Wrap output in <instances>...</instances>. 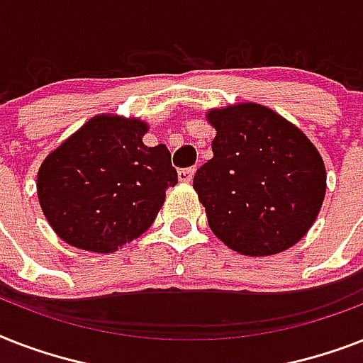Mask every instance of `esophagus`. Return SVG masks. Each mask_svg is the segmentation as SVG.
Instances as JSON below:
<instances>
[{"label":"esophagus","mask_w":363,"mask_h":363,"mask_svg":"<svg viewBox=\"0 0 363 363\" xmlns=\"http://www.w3.org/2000/svg\"><path fill=\"white\" fill-rule=\"evenodd\" d=\"M194 173H196V169H194V167H184V169H179V173H177V175H179V181L181 182H190L192 181Z\"/></svg>","instance_id":"obj_1"}]
</instances>
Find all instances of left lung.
Instances as JSON below:
<instances>
[{
    "instance_id": "8db88e82",
    "label": "left lung",
    "mask_w": 363,
    "mask_h": 363,
    "mask_svg": "<svg viewBox=\"0 0 363 363\" xmlns=\"http://www.w3.org/2000/svg\"><path fill=\"white\" fill-rule=\"evenodd\" d=\"M213 158L194 175L209 228L245 256L286 250L309 232L326 194L315 145L258 104L211 111Z\"/></svg>"
}]
</instances>
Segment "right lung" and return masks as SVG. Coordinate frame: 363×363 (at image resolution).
Segmentation results:
<instances>
[{
  "instance_id": "add662e5",
  "label": "right lung",
  "mask_w": 363,
  "mask_h": 363,
  "mask_svg": "<svg viewBox=\"0 0 363 363\" xmlns=\"http://www.w3.org/2000/svg\"><path fill=\"white\" fill-rule=\"evenodd\" d=\"M145 131L135 118L94 116L48 154L37 196L58 238L107 254L150 228L177 171L165 145H143Z\"/></svg>"
}]
</instances>
